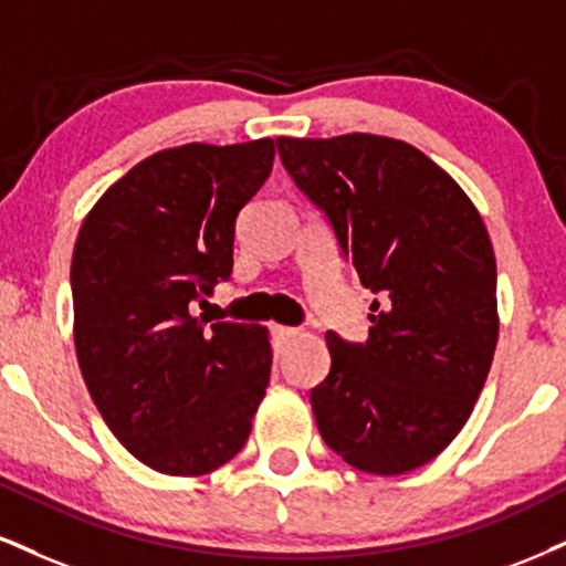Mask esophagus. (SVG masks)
I'll list each match as a JSON object with an SVG mask.
<instances>
[{
    "label": "esophagus",
    "mask_w": 566,
    "mask_h": 566,
    "mask_svg": "<svg viewBox=\"0 0 566 566\" xmlns=\"http://www.w3.org/2000/svg\"><path fill=\"white\" fill-rule=\"evenodd\" d=\"M297 335H301V329H295V326H284V324H276V326H274V337H276L282 345L292 343V339H295Z\"/></svg>",
    "instance_id": "obj_1"
}]
</instances>
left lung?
Instances as JSON below:
<instances>
[{"label": "left lung", "mask_w": 566, "mask_h": 566, "mask_svg": "<svg viewBox=\"0 0 566 566\" xmlns=\"http://www.w3.org/2000/svg\"><path fill=\"white\" fill-rule=\"evenodd\" d=\"M276 147L360 284L382 292L364 345L326 332L332 369L311 390L318 432L360 472L424 467L467 424L499 343L480 210L451 174L392 136H279Z\"/></svg>", "instance_id": "1"}]
</instances>
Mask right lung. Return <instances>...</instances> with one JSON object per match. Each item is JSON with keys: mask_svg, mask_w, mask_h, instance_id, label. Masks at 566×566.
Instances as JSON below:
<instances>
[{"mask_svg": "<svg viewBox=\"0 0 566 566\" xmlns=\"http://www.w3.org/2000/svg\"><path fill=\"white\" fill-rule=\"evenodd\" d=\"M274 139L149 155L94 202L71 261L73 343L111 432L155 472L234 459L271 377L269 329L189 305L227 282L234 223L274 166Z\"/></svg>", "mask_w": 566, "mask_h": 566, "instance_id": "right-lung-1", "label": "right lung"}]
</instances>
